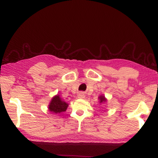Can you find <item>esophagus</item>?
Returning <instances> with one entry per match:
<instances>
[{
	"label": "esophagus",
	"mask_w": 158,
	"mask_h": 158,
	"mask_svg": "<svg viewBox=\"0 0 158 158\" xmlns=\"http://www.w3.org/2000/svg\"><path fill=\"white\" fill-rule=\"evenodd\" d=\"M78 98H85V94L83 92H80L78 94Z\"/></svg>",
	"instance_id": "obj_1"
}]
</instances>
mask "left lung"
Returning <instances> with one entry per match:
<instances>
[{"mask_svg": "<svg viewBox=\"0 0 158 158\" xmlns=\"http://www.w3.org/2000/svg\"><path fill=\"white\" fill-rule=\"evenodd\" d=\"M98 99L100 100V103H103V102H105L106 101V98L104 96H100L98 97Z\"/></svg>", "mask_w": 158, "mask_h": 158, "instance_id": "1", "label": "left lung"}]
</instances>
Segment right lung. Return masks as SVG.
Wrapping results in <instances>:
<instances>
[{"instance_id": "obj_1", "label": "right lung", "mask_w": 158, "mask_h": 158, "mask_svg": "<svg viewBox=\"0 0 158 158\" xmlns=\"http://www.w3.org/2000/svg\"><path fill=\"white\" fill-rule=\"evenodd\" d=\"M69 105L60 98L59 95L53 96L49 105V110L53 113L58 114L66 111Z\"/></svg>"}]
</instances>
